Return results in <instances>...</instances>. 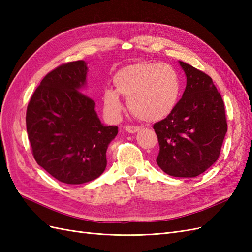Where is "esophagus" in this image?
<instances>
[{
  "label": "esophagus",
  "instance_id": "esophagus-1",
  "mask_svg": "<svg viewBox=\"0 0 252 252\" xmlns=\"http://www.w3.org/2000/svg\"><path fill=\"white\" fill-rule=\"evenodd\" d=\"M125 130L129 133H135L136 131L141 130V127H139V126H126Z\"/></svg>",
  "mask_w": 252,
  "mask_h": 252
}]
</instances>
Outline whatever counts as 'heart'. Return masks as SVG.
Listing matches in <instances>:
<instances>
[{
	"instance_id": "heart-1",
	"label": "heart",
	"mask_w": 252,
	"mask_h": 252,
	"mask_svg": "<svg viewBox=\"0 0 252 252\" xmlns=\"http://www.w3.org/2000/svg\"><path fill=\"white\" fill-rule=\"evenodd\" d=\"M116 89L103 91L105 113L117 120L123 110L119 93L128 97V107L136 118L155 122L166 118L177 106L182 91L180 75L165 63H136L114 74Z\"/></svg>"
}]
</instances>
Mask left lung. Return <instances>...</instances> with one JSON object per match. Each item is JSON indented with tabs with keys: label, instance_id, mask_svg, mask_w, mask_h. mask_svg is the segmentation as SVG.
Here are the masks:
<instances>
[{
	"label": "left lung",
	"instance_id": "1",
	"mask_svg": "<svg viewBox=\"0 0 252 252\" xmlns=\"http://www.w3.org/2000/svg\"><path fill=\"white\" fill-rule=\"evenodd\" d=\"M186 88L175 108L154 125L159 152L157 163L175 178H194L217 162L227 132L223 98L212 79L179 61Z\"/></svg>",
	"mask_w": 252,
	"mask_h": 252
}]
</instances>
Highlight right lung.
Masks as SVG:
<instances>
[{"label": "right lung", "instance_id": "add662e5", "mask_svg": "<svg viewBox=\"0 0 252 252\" xmlns=\"http://www.w3.org/2000/svg\"><path fill=\"white\" fill-rule=\"evenodd\" d=\"M85 61L61 65L45 77L26 112V128L36 163L58 181L79 185L104 172L117 126L101 123L86 87Z\"/></svg>", "mask_w": 252, "mask_h": 252}]
</instances>
